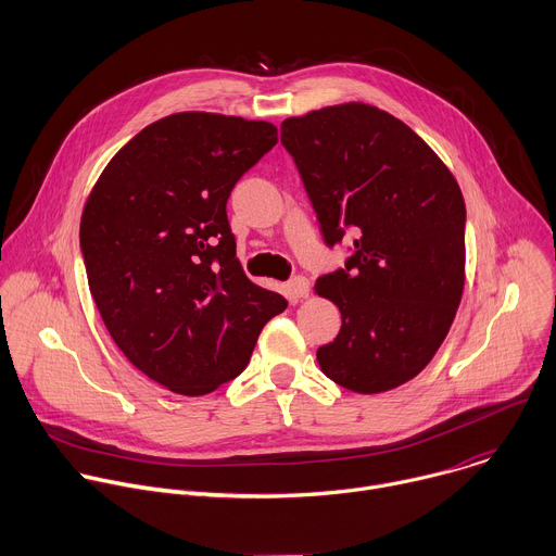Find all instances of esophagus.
<instances>
[{
    "instance_id": "1",
    "label": "esophagus",
    "mask_w": 556,
    "mask_h": 556,
    "mask_svg": "<svg viewBox=\"0 0 556 556\" xmlns=\"http://www.w3.org/2000/svg\"><path fill=\"white\" fill-rule=\"evenodd\" d=\"M288 292L292 299H305V296H309V281L305 277H294L288 283Z\"/></svg>"
}]
</instances>
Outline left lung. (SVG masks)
<instances>
[{"instance_id":"left-lung-1","label":"left lung","mask_w":556,"mask_h":556,"mask_svg":"<svg viewBox=\"0 0 556 556\" xmlns=\"http://www.w3.org/2000/svg\"><path fill=\"white\" fill-rule=\"evenodd\" d=\"M292 154L331 249L353 231L344 268L316 279L342 327L316 359L364 395L419 376L445 340L465 286V201L434 150L402 119L349 102L288 117Z\"/></svg>"}]
</instances>
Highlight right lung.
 <instances>
[{
    "label": "right lung",
    "mask_w": 556,
    "mask_h": 556,
    "mask_svg": "<svg viewBox=\"0 0 556 556\" xmlns=\"http://www.w3.org/2000/svg\"><path fill=\"white\" fill-rule=\"evenodd\" d=\"M277 143V128L218 113H174L104 167L80 220L98 312L143 376L178 395L238 378L262 327L288 301L236 257L227 201Z\"/></svg>",
    "instance_id": "add662e5"
}]
</instances>
